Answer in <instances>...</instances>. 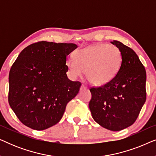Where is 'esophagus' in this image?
Here are the masks:
<instances>
[{"instance_id":"34e87169","label":"esophagus","mask_w":156,"mask_h":156,"mask_svg":"<svg viewBox=\"0 0 156 156\" xmlns=\"http://www.w3.org/2000/svg\"><path fill=\"white\" fill-rule=\"evenodd\" d=\"M87 89V87L85 86V85H84V84H82V86H81V87H80V90L81 91L85 90V89Z\"/></svg>"}]
</instances>
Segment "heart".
I'll return each mask as SVG.
<instances>
[{"label": "heart", "mask_w": 156, "mask_h": 156, "mask_svg": "<svg viewBox=\"0 0 156 156\" xmlns=\"http://www.w3.org/2000/svg\"><path fill=\"white\" fill-rule=\"evenodd\" d=\"M122 57L116 46L97 44L76 50L70 57L67 65L72 77L82 76L85 71L89 82L95 86L109 83L119 71Z\"/></svg>", "instance_id": "heart-1"}]
</instances>
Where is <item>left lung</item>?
Segmentation results:
<instances>
[{
    "mask_svg": "<svg viewBox=\"0 0 156 156\" xmlns=\"http://www.w3.org/2000/svg\"><path fill=\"white\" fill-rule=\"evenodd\" d=\"M111 43L121 51V67L107 84L90 89L89 106L98 124L110 131H119L135 122L146 102V72L132 49L116 40Z\"/></svg>",
    "mask_w": 156,
    "mask_h": 156,
    "instance_id": "8db88e82",
    "label": "left lung"
}]
</instances>
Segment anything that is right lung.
<instances>
[{
	"mask_svg": "<svg viewBox=\"0 0 156 156\" xmlns=\"http://www.w3.org/2000/svg\"><path fill=\"white\" fill-rule=\"evenodd\" d=\"M73 43L41 41L18 55L9 73L8 102L19 120L41 131L61 120L66 106L79 93L81 83L67 76V56Z\"/></svg>",
	"mask_w": 156,
	"mask_h": 156,
	"instance_id": "1",
	"label": "right lung"
}]
</instances>
